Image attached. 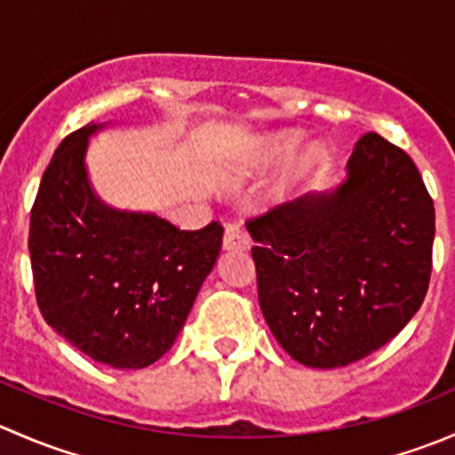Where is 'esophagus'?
<instances>
[{"mask_svg":"<svg viewBox=\"0 0 455 455\" xmlns=\"http://www.w3.org/2000/svg\"><path fill=\"white\" fill-rule=\"evenodd\" d=\"M224 249L227 251H244L249 249V233L242 228V224L233 222L224 228Z\"/></svg>","mask_w":455,"mask_h":455,"instance_id":"esophagus-1","label":"esophagus"}]
</instances>
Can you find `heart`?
I'll return each instance as SVG.
<instances>
[{
  "instance_id": "b5f03b06",
  "label": "heart",
  "mask_w": 455,
  "mask_h": 455,
  "mask_svg": "<svg viewBox=\"0 0 455 455\" xmlns=\"http://www.w3.org/2000/svg\"><path fill=\"white\" fill-rule=\"evenodd\" d=\"M286 145H288L286 136H275V139H268L264 142V149H261L259 158L255 160V164H266L270 158H275V156H277Z\"/></svg>"
}]
</instances>
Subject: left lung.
Masks as SVG:
<instances>
[{"label": "left lung", "mask_w": 455, "mask_h": 455, "mask_svg": "<svg viewBox=\"0 0 455 455\" xmlns=\"http://www.w3.org/2000/svg\"><path fill=\"white\" fill-rule=\"evenodd\" d=\"M270 332L308 368H343L396 337L431 277L435 213L414 160L361 136L330 194L246 220Z\"/></svg>", "instance_id": "8db88e82"}]
</instances>
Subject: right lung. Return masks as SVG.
<instances>
[{
    "label": "right lung",
    "instance_id": "obj_1",
    "mask_svg": "<svg viewBox=\"0 0 455 455\" xmlns=\"http://www.w3.org/2000/svg\"><path fill=\"white\" fill-rule=\"evenodd\" d=\"M85 125L61 140L30 211L28 251L45 323L99 363L140 370L176 341L222 249V224L180 231L103 204L85 172Z\"/></svg>",
    "mask_w": 455,
    "mask_h": 455
}]
</instances>
